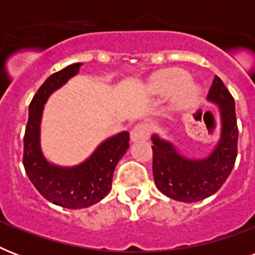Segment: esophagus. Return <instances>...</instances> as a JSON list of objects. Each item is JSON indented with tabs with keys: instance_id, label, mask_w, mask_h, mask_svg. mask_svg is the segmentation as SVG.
Listing matches in <instances>:
<instances>
[{
	"instance_id": "34e87169",
	"label": "esophagus",
	"mask_w": 255,
	"mask_h": 255,
	"mask_svg": "<svg viewBox=\"0 0 255 255\" xmlns=\"http://www.w3.org/2000/svg\"><path fill=\"white\" fill-rule=\"evenodd\" d=\"M149 136V128L145 124H137L131 129V141H141V140L148 139Z\"/></svg>"
}]
</instances>
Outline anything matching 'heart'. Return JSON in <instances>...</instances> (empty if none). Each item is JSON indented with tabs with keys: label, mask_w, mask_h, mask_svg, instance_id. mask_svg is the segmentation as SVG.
<instances>
[{
	"label": "heart",
	"mask_w": 255,
	"mask_h": 255,
	"mask_svg": "<svg viewBox=\"0 0 255 255\" xmlns=\"http://www.w3.org/2000/svg\"><path fill=\"white\" fill-rule=\"evenodd\" d=\"M147 90L153 95H169V108L173 112L185 111L197 95V87L189 82V74L180 69L161 70L147 82Z\"/></svg>",
	"instance_id": "obj_1"
}]
</instances>
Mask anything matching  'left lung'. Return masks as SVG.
<instances>
[{
  "label": "left lung",
  "instance_id": "1",
  "mask_svg": "<svg viewBox=\"0 0 255 255\" xmlns=\"http://www.w3.org/2000/svg\"><path fill=\"white\" fill-rule=\"evenodd\" d=\"M208 102L217 106L221 129L217 144L202 159L181 155L169 140L153 133V178L157 189L181 202H197L214 194L229 177L237 157L238 127L233 96L218 77H214Z\"/></svg>",
  "mask_w": 255,
  "mask_h": 255
}]
</instances>
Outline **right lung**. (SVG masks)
<instances>
[{
  "mask_svg": "<svg viewBox=\"0 0 255 255\" xmlns=\"http://www.w3.org/2000/svg\"><path fill=\"white\" fill-rule=\"evenodd\" d=\"M83 63H73L54 73L39 87L29 106L23 137V167L39 193L55 205L82 209L103 200L111 190L116 164L129 148V133L120 132L96 147L85 161L73 167L50 163L41 147V123L50 95L79 73Z\"/></svg>",
  "mask_w": 255,
  "mask_h": 255,
  "instance_id": "obj_1",
  "label": "right lung"
}]
</instances>
